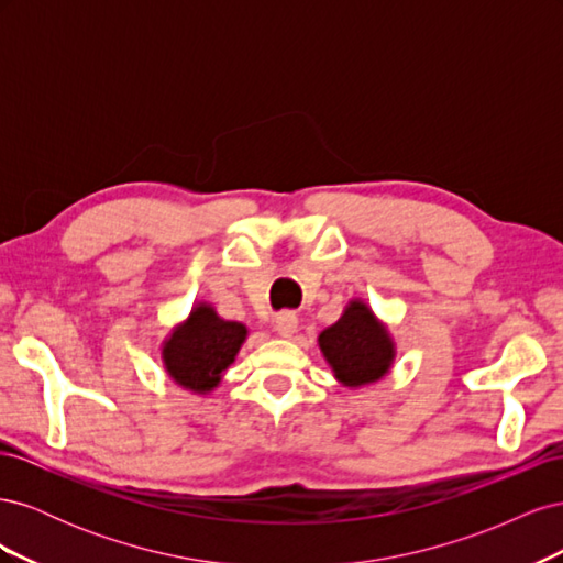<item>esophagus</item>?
Listing matches in <instances>:
<instances>
[{"instance_id": "34e87169", "label": "esophagus", "mask_w": 563, "mask_h": 563, "mask_svg": "<svg viewBox=\"0 0 563 563\" xmlns=\"http://www.w3.org/2000/svg\"><path fill=\"white\" fill-rule=\"evenodd\" d=\"M275 329H277V333H279L282 338H291V335L296 333V329H298V317H296V312H291V310L279 312V314L275 317Z\"/></svg>"}]
</instances>
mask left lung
<instances>
[{"label": "left lung", "mask_w": 563, "mask_h": 563, "mask_svg": "<svg viewBox=\"0 0 563 563\" xmlns=\"http://www.w3.org/2000/svg\"><path fill=\"white\" fill-rule=\"evenodd\" d=\"M319 347L333 366L335 378L347 387L380 380L395 356L385 329L360 300L350 302L345 314L321 331Z\"/></svg>", "instance_id": "8db88e82"}]
</instances>
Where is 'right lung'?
I'll list each match as a JSON object with an SVG mask.
<instances>
[{
	"label": "right lung",
	"instance_id": "obj_1",
	"mask_svg": "<svg viewBox=\"0 0 563 563\" xmlns=\"http://www.w3.org/2000/svg\"><path fill=\"white\" fill-rule=\"evenodd\" d=\"M244 338V323L220 319L207 305H199L164 343L168 376L187 389H213L220 383V373L234 362Z\"/></svg>",
	"mask_w": 563,
	"mask_h": 563
}]
</instances>
